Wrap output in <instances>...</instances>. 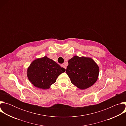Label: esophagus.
I'll return each instance as SVG.
<instances>
[{"label": "esophagus", "instance_id": "1", "mask_svg": "<svg viewBox=\"0 0 126 126\" xmlns=\"http://www.w3.org/2000/svg\"><path fill=\"white\" fill-rule=\"evenodd\" d=\"M61 67H63V68H64V69H66V67L64 65V64H62L61 65Z\"/></svg>", "mask_w": 126, "mask_h": 126}]
</instances>
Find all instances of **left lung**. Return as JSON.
<instances>
[{
  "label": "left lung",
  "instance_id": "left-lung-1",
  "mask_svg": "<svg viewBox=\"0 0 126 126\" xmlns=\"http://www.w3.org/2000/svg\"><path fill=\"white\" fill-rule=\"evenodd\" d=\"M66 73L74 86L81 90H85L96 82L99 67L90 57L75 55L69 60Z\"/></svg>",
  "mask_w": 126,
  "mask_h": 126
}]
</instances>
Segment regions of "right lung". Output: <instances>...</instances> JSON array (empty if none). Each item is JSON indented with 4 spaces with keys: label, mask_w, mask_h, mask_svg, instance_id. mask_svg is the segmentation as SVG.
Returning a JSON list of instances; mask_svg holds the SVG:
<instances>
[{
    "label": "right lung",
    "mask_w": 126,
    "mask_h": 126,
    "mask_svg": "<svg viewBox=\"0 0 126 126\" xmlns=\"http://www.w3.org/2000/svg\"><path fill=\"white\" fill-rule=\"evenodd\" d=\"M65 71L56 62L47 56L33 60L27 68L29 81L35 87L48 89L55 83L58 77Z\"/></svg>",
    "instance_id": "obj_1"
}]
</instances>
